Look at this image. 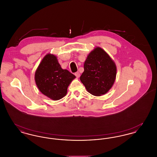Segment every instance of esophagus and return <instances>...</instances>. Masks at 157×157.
<instances>
[{"label":"esophagus","instance_id":"obj_1","mask_svg":"<svg viewBox=\"0 0 157 157\" xmlns=\"http://www.w3.org/2000/svg\"><path fill=\"white\" fill-rule=\"evenodd\" d=\"M75 75L76 76V78H79V76H80V74H79V72H75Z\"/></svg>","mask_w":157,"mask_h":157}]
</instances>
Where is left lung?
Wrapping results in <instances>:
<instances>
[{
	"label": "left lung",
	"mask_w": 157,
	"mask_h": 157,
	"mask_svg": "<svg viewBox=\"0 0 157 157\" xmlns=\"http://www.w3.org/2000/svg\"><path fill=\"white\" fill-rule=\"evenodd\" d=\"M117 67L110 56L97 47L88 55L84 63L80 80L88 92L95 96L105 94L115 82Z\"/></svg>",
	"instance_id": "8db88e82"
}]
</instances>
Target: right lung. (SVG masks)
I'll return each mask as SVG.
<instances>
[{"label":"right lung","mask_w":157,"mask_h":157,"mask_svg":"<svg viewBox=\"0 0 157 157\" xmlns=\"http://www.w3.org/2000/svg\"><path fill=\"white\" fill-rule=\"evenodd\" d=\"M75 76L62 69L56 57L48 54L39 64L35 79L39 90L53 100H59L67 93V87Z\"/></svg>","instance_id":"1"}]
</instances>
